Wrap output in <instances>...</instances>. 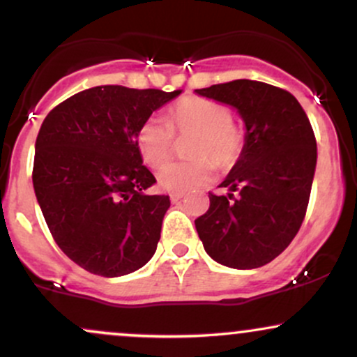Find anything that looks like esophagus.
I'll return each mask as SVG.
<instances>
[{
	"label": "esophagus",
	"instance_id": "obj_1",
	"mask_svg": "<svg viewBox=\"0 0 357 357\" xmlns=\"http://www.w3.org/2000/svg\"><path fill=\"white\" fill-rule=\"evenodd\" d=\"M171 202L173 203H178V202H181V198H183V192H171Z\"/></svg>",
	"mask_w": 357,
	"mask_h": 357
}]
</instances>
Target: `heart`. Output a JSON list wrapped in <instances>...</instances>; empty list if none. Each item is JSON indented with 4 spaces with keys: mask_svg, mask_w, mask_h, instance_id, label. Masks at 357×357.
Returning <instances> with one entry per match:
<instances>
[{
    "mask_svg": "<svg viewBox=\"0 0 357 357\" xmlns=\"http://www.w3.org/2000/svg\"><path fill=\"white\" fill-rule=\"evenodd\" d=\"M174 136H191L186 144L191 158L161 167L158 181L166 191L188 192L206 186L215 165L231 167L243 151V136L233 126L231 109L203 97H183L167 110L166 122L149 117L139 126L136 142L146 165L161 166L173 151Z\"/></svg>",
    "mask_w": 357,
    "mask_h": 357,
    "instance_id": "heart-1",
    "label": "heart"
}]
</instances>
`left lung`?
Listing matches in <instances>:
<instances>
[{
    "mask_svg": "<svg viewBox=\"0 0 357 357\" xmlns=\"http://www.w3.org/2000/svg\"><path fill=\"white\" fill-rule=\"evenodd\" d=\"M196 92L238 109L247 126L241 155L210 208L195 220L213 260L231 268H257L289 247L305 218L317 144L298 100L257 80H231ZM236 192V195L232 192Z\"/></svg>",
    "mask_w": 357,
    "mask_h": 357,
    "instance_id": "1",
    "label": "left lung"
}]
</instances>
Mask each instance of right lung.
I'll return each mask as SVG.
<instances>
[{
	"instance_id": "right-lung-1",
	"label": "right lung",
	"mask_w": 357,
	"mask_h": 357,
	"mask_svg": "<svg viewBox=\"0 0 357 357\" xmlns=\"http://www.w3.org/2000/svg\"><path fill=\"white\" fill-rule=\"evenodd\" d=\"M181 90L99 85L50 110L35 144L33 188L53 240L90 273L121 277L154 255L169 196L147 195L139 126Z\"/></svg>"
}]
</instances>
